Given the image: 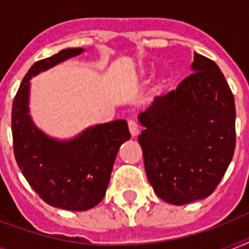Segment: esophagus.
I'll list each match as a JSON object with an SVG mask.
<instances>
[{
    "label": "esophagus",
    "mask_w": 249,
    "mask_h": 249,
    "mask_svg": "<svg viewBox=\"0 0 249 249\" xmlns=\"http://www.w3.org/2000/svg\"><path fill=\"white\" fill-rule=\"evenodd\" d=\"M129 125V132L132 134V137H137L140 134V128H138V124H137L134 120H129L128 121Z\"/></svg>",
    "instance_id": "esophagus-1"
}]
</instances>
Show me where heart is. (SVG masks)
Returning <instances> with one entry per match:
<instances>
[{
    "label": "heart",
    "instance_id": "b5f03b06",
    "mask_svg": "<svg viewBox=\"0 0 249 249\" xmlns=\"http://www.w3.org/2000/svg\"><path fill=\"white\" fill-rule=\"evenodd\" d=\"M148 73H150L148 70H142V71H141V76H147Z\"/></svg>",
    "mask_w": 249,
    "mask_h": 249
}]
</instances>
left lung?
Segmentation results:
<instances>
[{
  "label": "left lung",
  "mask_w": 249,
  "mask_h": 249,
  "mask_svg": "<svg viewBox=\"0 0 249 249\" xmlns=\"http://www.w3.org/2000/svg\"><path fill=\"white\" fill-rule=\"evenodd\" d=\"M138 121L144 169L160 199L183 205L214 191L235 150V102L213 60L194 53L191 75Z\"/></svg>",
  "instance_id": "1"
}]
</instances>
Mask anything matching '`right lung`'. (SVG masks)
Returning <instances> with one entry per match:
<instances>
[{
	"label": "right lung",
	"mask_w": 249,
	"mask_h": 249,
	"mask_svg": "<svg viewBox=\"0 0 249 249\" xmlns=\"http://www.w3.org/2000/svg\"><path fill=\"white\" fill-rule=\"evenodd\" d=\"M85 49H64L29 68L14 98L11 112L14 155L38 196L55 208L88 211L101 203L108 187L117 151L130 140L128 123L113 120L93 125L70 140L42 132L29 113L31 79Z\"/></svg>",
	"instance_id": "add662e5"
}]
</instances>
